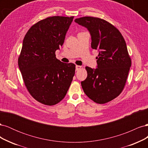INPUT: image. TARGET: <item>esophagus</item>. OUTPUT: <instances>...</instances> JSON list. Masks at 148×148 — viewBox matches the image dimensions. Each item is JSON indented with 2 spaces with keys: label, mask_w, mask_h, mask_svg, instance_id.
<instances>
[{
  "label": "esophagus",
  "mask_w": 148,
  "mask_h": 148,
  "mask_svg": "<svg viewBox=\"0 0 148 148\" xmlns=\"http://www.w3.org/2000/svg\"><path fill=\"white\" fill-rule=\"evenodd\" d=\"M82 69V66H80V65H76V70H77V71L79 70V69Z\"/></svg>",
  "instance_id": "obj_1"
}]
</instances>
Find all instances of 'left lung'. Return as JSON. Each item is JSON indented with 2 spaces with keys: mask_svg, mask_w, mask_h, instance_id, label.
I'll list each match as a JSON object with an SVG mask.
<instances>
[{
  "mask_svg": "<svg viewBox=\"0 0 148 148\" xmlns=\"http://www.w3.org/2000/svg\"><path fill=\"white\" fill-rule=\"evenodd\" d=\"M91 36V47L99 51L97 68L86 66L88 76L81 82L86 95L97 104L113 100L122 92L132 65L127 44L115 26L99 18L84 16L75 20Z\"/></svg>",
  "mask_w": 148,
  "mask_h": 148,
  "instance_id": "obj_1",
  "label": "left lung"
}]
</instances>
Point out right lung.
<instances>
[{"instance_id":"obj_1","label":"right lung","mask_w":148,"mask_h":148,"mask_svg":"<svg viewBox=\"0 0 148 148\" xmlns=\"http://www.w3.org/2000/svg\"><path fill=\"white\" fill-rule=\"evenodd\" d=\"M74 16H53L40 20L25 36L18 63L25 84L34 99L53 106L64 99L75 72V65L58 60Z\"/></svg>"}]
</instances>
